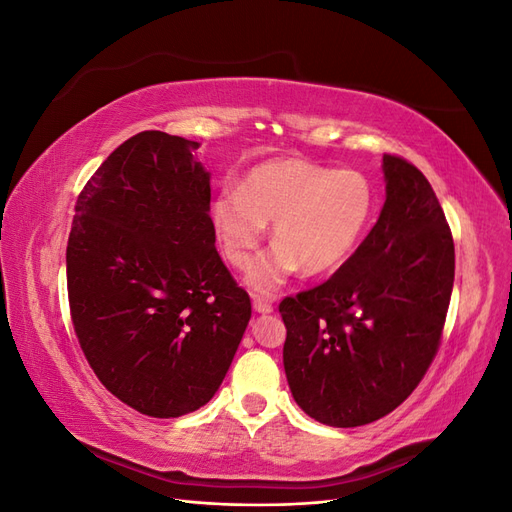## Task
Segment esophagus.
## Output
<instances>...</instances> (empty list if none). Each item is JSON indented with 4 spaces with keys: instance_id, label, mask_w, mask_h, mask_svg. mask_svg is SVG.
<instances>
[{
    "instance_id": "1",
    "label": "esophagus",
    "mask_w": 512,
    "mask_h": 512,
    "mask_svg": "<svg viewBox=\"0 0 512 512\" xmlns=\"http://www.w3.org/2000/svg\"><path fill=\"white\" fill-rule=\"evenodd\" d=\"M254 309L258 314H271L273 312V303L269 297H260V294H256L254 297Z\"/></svg>"
}]
</instances>
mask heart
Listing matches in <instances>:
<instances>
[{
  "label": "heart",
  "mask_w": 512,
  "mask_h": 512,
  "mask_svg": "<svg viewBox=\"0 0 512 512\" xmlns=\"http://www.w3.org/2000/svg\"><path fill=\"white\" fill-rule=\"evenodd\" d=\"M376 207V185L359 170L271 160L254 166L239 188L224 185L215 194L211 222L226 260L241 271L254 262L273 222L277 243L247 275L254 290L271 292L301 267L320 275L346 262Z\"/></svg>",
  "instance_id": "obj_1"
}]
</instances>
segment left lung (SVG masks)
Returning a JSON list of instances; mask_svg holds the SVG:
<instances>
[{
  "mask_svg": "<svg viewBox=\"0 0 512 512\" xmlns=\"http://www.w3.org/2000/svg\"><path fill=\"white\" fill-rule=\"evenodd\" d=\"M376 226L327 282L286 297L284 369L305 414L359 427L393 412L440 348L455 243L425 175L384 153Z\"/></svg>",
  "mask_w": 512,
  "mask_h": 512,
  "instance_id": "left-lung-1",
  "label": "left lung"
}]
</instances>
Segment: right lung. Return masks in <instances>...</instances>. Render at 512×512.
<instances>
[{
  "mask_svg": "<svg viewBox=\"0 0 512 512\" xmlns=\"http://www.w3.org/2000/svg\"><path fill=\"white\" fill-rule=\"evenodd\" d=\"M196 141L138 132L76 200L66 250L74 333L98 380L153 418L205 406L252 303L215 250Z\"/></svg>",
  "mask_w": 512,
  "mask_h": 512,
  "instance_id": "add662e5",
  "label": "right lung"
}]
</instances>
